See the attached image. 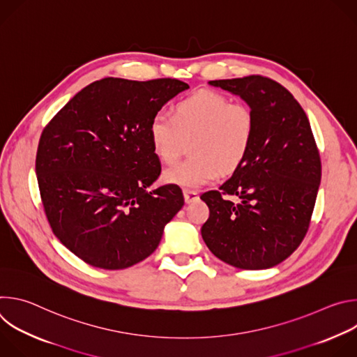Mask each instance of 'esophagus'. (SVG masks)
Masks as SVG:
<instances>
[{
    "label": "esophagus",
    "instance_id": "obj_1",
    "mask_svg": "<svg viewBox=\"0 0 357 357\" xmlns=\"http://www.w3.org/2000/svg\"><path fill=\"white\" fill-rule=\"evenodd\" d=\"M183 196H185V202L186 203H192L195 200L199 199V195L196 190H192V189H183Z\"/></svg>",
    "mask_w": 357,
    "mask_h": 357
}]
</instances>
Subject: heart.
<instances>
[{
	"instance_id": "1",
	"label": "heart",
	"mask_w": 357,
	"mask_h": 357,
	"mask_svg": "<svg viewBox=\"0 0 357 357\" xmlns=\"http://www.w3.org/2000/svg\"><path fill=\"white\" fill-rule=\"evenodd\" d=\"M256 132V119L244 103L212 90H197L151 119L152 151L164 164H174L190 142L192 157L168 168L164 179L183 188H200L216 181L222 171L233 172L247 160Z\"/></svg>"
}]
</instances>
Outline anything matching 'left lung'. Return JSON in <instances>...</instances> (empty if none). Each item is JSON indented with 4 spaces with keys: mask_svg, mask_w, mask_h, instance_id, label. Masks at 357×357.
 Segmentation results:
<instances>
[{
    "mask_svg": "<svg viewBox=\"0 0 357 357\" xmlns=\"http://www.w3.org/2000/svg\"><path fill=\"white\" fill-rule=\"evenodd\" d=\"M209 83L245 101L256 132L247 160L233 176L219 190L200 196L211 211L202 237L218 259L233 267H274L307 234L321 183V157L310 120L273 79L251 75ZM227 195L241 202L234 204Z\"/></svg>",
    "mask_w": 357,
    "mask_h": 357,
    "instance_id": "obj_1",
    "label": "left lung"
}]
</instances>
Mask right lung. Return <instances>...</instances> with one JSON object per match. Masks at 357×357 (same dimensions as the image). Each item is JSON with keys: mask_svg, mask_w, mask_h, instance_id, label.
Returning a JSON list of instances; mask_svg holds the SVG:
<instances>
[{"mask_svg": "<svg viewBox=\"0 0 357 357\" xmlns=\"http://www.w3.org/2000/svg\"><path fill=\"white\" fill-rule=\"evenodd\" d=\"M186 89L171 77H106L43 128L35 161L43 211L54 234L84 263L123 270L142 261L183 206L178 185L146 190L161 174L148 126Z\"/></svg>", "mask_w": 357, "mask_h": 357, "instance_id": "right-lung-1", "label": "right lung"}]
</instances>
